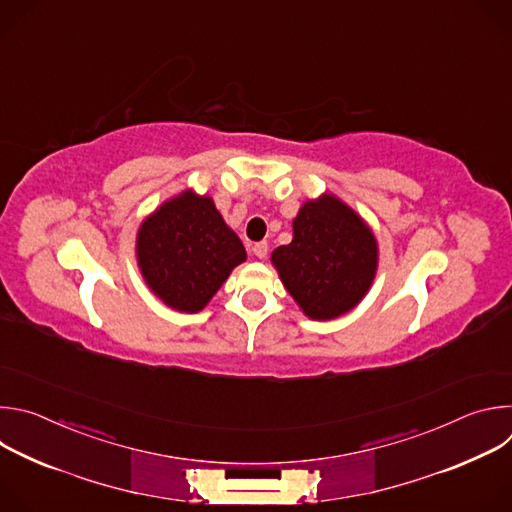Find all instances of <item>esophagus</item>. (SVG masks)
<instances>
[{
	"instance_id": "1",
	"label": "esophagus",
	"mask_w": 512,
	"mask_h": 512,
	"mask_svg": "<svg viewBox=\"0 0 512 512\" xmlns=\"http://www.w3.org/2000/svg\"><path fill=\"white\" fill-rule=\"evenodd\" d=\"M267 249H269V247H267V243H265V241L255 243V245H253V255H255V257H259V259H265V257H267Z\"/></svg>"
}]
</instances>
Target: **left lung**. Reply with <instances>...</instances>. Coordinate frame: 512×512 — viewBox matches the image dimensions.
I'll use <instances>...</instances> for the list:
<instances>
[{"label": "left lung", "mask_w": 512, "mask_h": 512, "mask_svg": "<svg viewBox=\"0 0 512 512\" xmlns=\"http://www.w3.org/2000/svg\"><path fill=\"white\" fill-rule=\"evenodd\" d=\"M289 296L312 320L350 312L373 285L379 247L367 223L334 194L308 200L294 218V239L271 253Z\"/></svg>", "instance_id": "obj_1"}]
</instances>
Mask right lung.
I'll list each match as a JSON object with an SVG mask.
<instances>
[{"label": "right lung", "instance_id": "obj_1", "mask_svg": "<svg viewBox=\"0 0 512 512\" xmlns=\"http://www.w3.org/2000/svg\"><path fill=\"white\" fill-rule=\"evenodd\" d=\"M137 265L154 294L178 312H200L247 259L210 196L192 190L166 200L137 231Z\"/></svg>", "mask_w": 512, "mask_h": 512}]
</instances>
